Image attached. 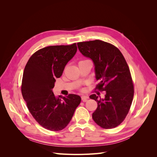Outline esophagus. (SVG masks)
Wrapping results in <instances>:
<instances>
[{
    "label": "esophagus",
    "mask_w": 157,
    "mask_h": 157,
    "mask_svg": "<svg viewBox=\"0 0 157 157\" xmlns=\"http://www.w3.org/2000/svg\"><path fill=\"white\" fill-rule=\"evenodd\" d=\"M89 98V97L88 96H81V99H82V101H87V99Z\"/></svg>",
    "instance_id": "esophagus-1"
}]
</instances>
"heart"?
<instances>
[{
    "label": "heart",
    "instance_id": "heart-1",
    "mask_svg": "<svg viewBox=\"0 0 157 157\" xmlns=\"http://www.w3.org/2000/svg\"><path fill=\"white\" fill-rule=\"evenodd\" d=\"M83 61H84V60H83Z\"/></svg>",
    "mask_w": 157,
    "mask_h": 157
}]
</instances>
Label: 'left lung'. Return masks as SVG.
Masks as SVG:
<instances>
[{"label": "left lung", "mask_w": 157, "mask_h": 157, "mask_svg": "<svg viewBox=\"0 0 157 157\" xmlns=\"http://www.w3.org/2000/svg\"><path fill=\"white\" fill-rule=\"evenodd\" d=\"M79 51L91 59L99 83L96 89L105 91L103 99L90 96L98 103L92 114L94 122L104 129H111L124 121L130 109L134 89L130 69L116 46L99 40L77 43Z\"/></svg>", "instance_id": "obj_1"}]
</instances>
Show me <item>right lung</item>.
<instances>
[{"label": "right lung", "instance_id": "right-lung-1", "mask_svg": "<svg viewBox=\"0 0 157 157\" xmlns=\"http://www.w3.org/2000/svg\"><path fill=\"white\" fill-rule=\"evenodd\" d=\"M77 50L76 43L40 49L28 60L23 71L21 94L35 121L46 129L60 131L68 125L81 101L78 95L56 97L52 92L56 78Z\"/></svg>", "mask_w": 157, "mask_h": 157}]
</instances>
